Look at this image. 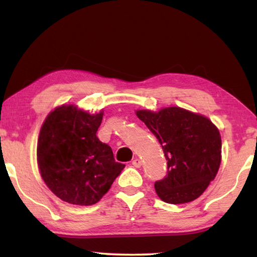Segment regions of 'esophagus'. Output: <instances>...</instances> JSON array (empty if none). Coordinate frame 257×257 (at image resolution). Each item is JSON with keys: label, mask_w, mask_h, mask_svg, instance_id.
Returning <instances> with one entry per match:
<instances>
[{"label": "esophagus", "mask_w": 257, "mask_h": 257, "mask_svg": "<svg viewBox=\"0 0 257 257\" xmlns=\"http://www.w3.org/2000/svg\"><path fill=\"white\" fill-rule=\"evenodd\" d=\"M133 165H134L135 168H141L142 165H143L142 160H139V159H135V160L133 161Z\"/></svg>", "instance_id": "34e87169"}]
</instances>
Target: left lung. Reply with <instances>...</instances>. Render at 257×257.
<instances>
[{
  "instance_id": "8db88e82",
  "label": "left lung",
  "mask_w": 257,
  "mask_h": 257,
  "mask_svg": "<svg viewBox=\"0 0 257 257\" xmlns=\"http://www.w3.org/2000/svg\"><path fill=\"white\" fill-rule=\"evenodd\" d=\"M136 114L159 139L168 161L167 176L154 185L158 196L169 204L201 196L220 168L217 128L205 116L176 106L159 112L139 110Z\"/></svg>"
}]
</instances>
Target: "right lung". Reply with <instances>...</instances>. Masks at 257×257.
<instances>
[{"label":"right lung","instance_id":"right-lung-1","mask_svg":"<svg viewBox=\"0 0 257 257\" xmlns=\"http://www.w3.org/2000/svg\"><path fill=\"white\" fill-rule=\"evenodd\" d=\"M103 112L89 114L73 105L52 111L42 125L37 162L46 186L62 201L93 205L123 170L112 149L96 136Z\"/></svg>","mask_w":257,"mask_h":257}]
</instances>
